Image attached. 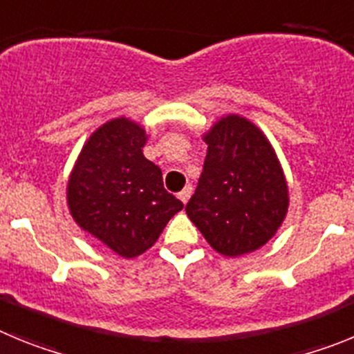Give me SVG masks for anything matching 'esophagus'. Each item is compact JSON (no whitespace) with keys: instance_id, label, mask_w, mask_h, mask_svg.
<instances>
[{"instance_id":"obj_1","label":"esophagus","mask_w":354,"mask_h":354,"mask_svg":"<svg viewBox=\"0 0 354 354\" xmlns=\"http://www.w3.org/2000/svg\"><path fill=\"white\" fill-rule=\"evenodd\" d=\"M192 193H193V187L192 186H186L183 189V192L179 193V198H180V202H183L184 205L187 204V200H189V196H192Z\"/></svg>"}]
</instances>
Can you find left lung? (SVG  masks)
<instances>
[{"instance_id": "obj_1", "label": "left lung", "mask_w": 354, "mask_h": 354, "mask_svg": "<svg viewBox=\"0 0 354 354\" xmlns=\"http://www.w3.org/2000/svg\"><path fill=\"white\" fill-rule=\"evenodd\" d=\"M204 171L186 212L212 250L241 257L262 248L289 211V186L261 127L228 113L204 133Z\"/></svg>"}]
</instances>
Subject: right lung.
<instances>
[{"label":"right lung","mask_w":354,"mask_h":354,"mask_svg":"<svg viewBox=\"0 0 354 354\" xmlns=\"http://www.w3.org/2000/svg\"><path fill=\"white\" fill-rule=\"evenodd\" d=\"M142 124L117 117L84 142L67 180L72 220L124 259L145 253L184 207L162 187L159 167L143 156Z\"/></svg>","instance_id":"add662e5"}]
</instances>
